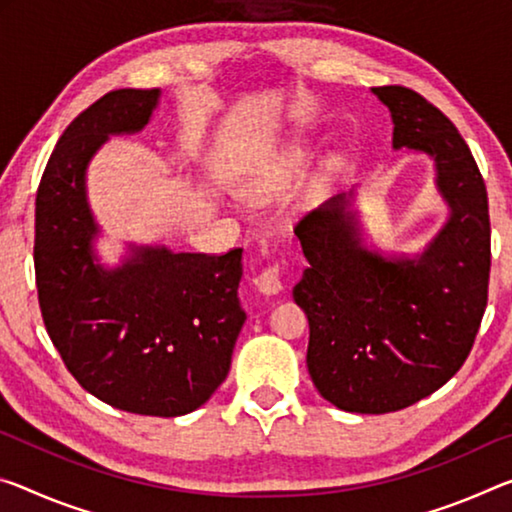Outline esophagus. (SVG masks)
Returning a JSON list of instances; mask_svg holds the SVG:
<instances>
[{
    "label": "esophagus",
    "instance_id": "1",
    "mask_svg": "<svg viewBox=\"0 0 512 512\" xmlns=\"http://www.w3.org/2000/svg\"><path fill=\"white\" fill-rule=\"evenodd\" d=\"M253 282H255V289L259 291V294H264V296L280 294L282 291V269L278 264L266 266V269L259 273Z\"/></svg>",
    "mask_w": 512,
    "mask_h": 512
}]
</instances>
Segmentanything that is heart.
<instances>
[{"label": "heart", "instance_id": "1", "mask_svg": "<svg viewBox=\"0 0 512 512\" xmlns=\"http://www.w3.org/2000/svg\"><path fill=\"white\" fill-rule=\"evenodd\" d=\"M307 164H310V148H305L303 143L289 145V148L282 150L278 157H273L264 170L248 182V193H255V196H262V193L275 191L278 186L285 184L291 177L298 175Z\"/></svg>", "mask_w": 512, "mask_h": 512}]
</instances>
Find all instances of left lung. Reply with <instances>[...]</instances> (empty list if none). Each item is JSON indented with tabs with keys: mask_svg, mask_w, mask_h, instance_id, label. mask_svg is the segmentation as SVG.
Segmentation results:
<instances>
[{
	"mask_svg": "<svg viewBox=\"0 0 512 512\" xmlns=\"http://www.w3.org/2000/svg\"><path fill=\"white\" fill-rule=\"evenodd\" d=\"M392 113L394 150L435 161L449 221L417 257L364 246L353 191L294 227L310 266L294 300L310 321L307 371L339 410L385 415L456 376L472 351L490 280L488 191L465 139L426 97L405 86L371 88Z\"/></svg>",
	"mask_w": 512,
	"mask_h": 512,
	"instance_id": "left-lung-1",
	"label": "left lung"
}]
</instances>
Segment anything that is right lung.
I'll list each match as a JSON object with an SVG mask.
<instances>
[{
	"mask_svg": "<svg viewBox=\"0 0 512 512\" xmlns=\"http://www.w3.org/2000/svg\"><path fill=\"white\" fill-rule=\"evenodd\" d=\"M159 88H120L72 120L36 196V287L68 371L113 408L180 417L209 401L230 371L246 321L241 248L225 255L132 246L116 269L97 262L86 168L111 134L150 123Z\"/></svg>",
	"mask_w": 512,
	"mask_h": 512,
	"instance_id": "add662e5",
	"label": "right lung"
}]
</instances>
